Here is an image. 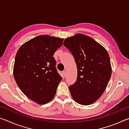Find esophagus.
Masks as SVG:
<instances>
[{
  "label": "esophagus",
  "mask_w": 129,
  "mask_h": 129,
  "mask_svg": "<svg viewBox=\"0 0 129 129\" xmlns=\"http://www.w3.org/2000/svg\"><path fill=\"white\" fill-rule=\"evenodd\" d=\"M65 76H66V72L63 71L62 72V77H65Z\"/></svg>",
  "instance_id": "1"
}]
</instances>
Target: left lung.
I'll list each match as a JSON object with an SVG mask.
<instances>
[{
    "label": "left lung",
    "instance_id": "1",
    "mask_svg": "<svg viewBox=\"0 0 129 129\" xmlns=\"http://www.w3.org/2000/svg\"><path fill=\"white\" fill-rule=\"evenodd\" d=\"M63 44L75 58L77 81L69 86L77 103L89 105L102 95L112 75V69L106 49L91 37L77 34L65 39Z\"/></svg>",
    "mask_w": 129,
    "mask_h": 129
}]
</instances>
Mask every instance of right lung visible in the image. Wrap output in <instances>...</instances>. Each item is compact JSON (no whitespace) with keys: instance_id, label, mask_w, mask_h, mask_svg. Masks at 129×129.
I'll use <instances>...</instances> for the list:
<instances>
[{"instance_id":"obj_1","label":"right lung","mask_w":129,"mask_h":129,"mask_svg":"<svg viewBox=\"0 0 129 129\" xmlns=\"http://www.w3.org/2000/svg\"><path fill=\"white\" fill-rule=\"evenodd\" d=\"M64 39L39 35L24 43L15 56L14 77L21 91L39 105L53 100L62 77L53 57Z\"/></svg>"}]
</instances>
